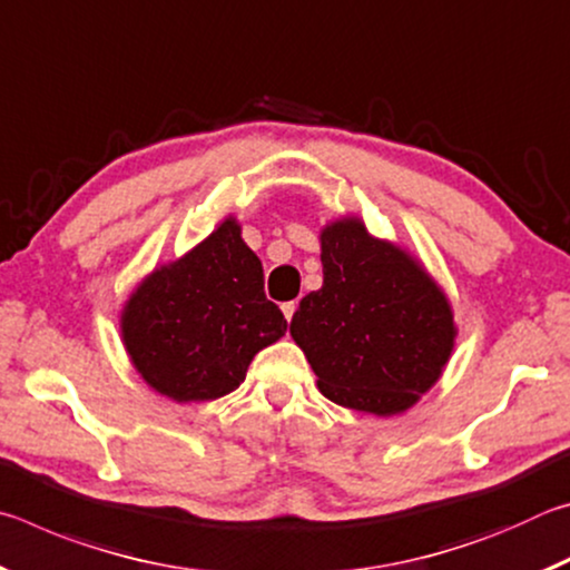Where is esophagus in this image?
Here are the masks:
<instances>
[{"mask_svg":"<svg viewBox=\"0 0 570 570\" xmlns=\"http://www.w3.org/2000/svg\"><path fill=\"white\" fill-rule=\"evenodd\" d=\"M282 312H284V316H286V322H292V316H294V312H296V302L282 304Z\"/></svg>","mask_w":570,"mask_h":570,"instance_id":"1","label":"esophagus"}]
</instances>
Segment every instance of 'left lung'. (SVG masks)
I'll return each instance as SVG.
<instances>
[{"label":"left lung","instance_id":"obj_1","mask_svg":"<svg viewBox=\"0 0 570 570\" xmlns=\"http://www.w3.org/2000/svg\"><path fill=\"white\" fill-rule=\"evenodd\" d=\"M324 284L292 320L294 342L326 400L392 417L442 377L458 326L448 296L417 258L374 238L356 216L322 228Z\"/></svg>","mask_w":570,"mask_h":570}]
</instances>
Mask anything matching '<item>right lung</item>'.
Segmentation results:
<instances>
[{
	"instance_id": "add662e5",
	"label": "right lung",
	"mask_w": 570,
	"mask_h": 570,
	"mask_svg": "<svg viewBox=\"0 0 570 570\" xmlns=\"http://www.w3.org/2000/svg\"><path fill=\"white\" fill-rule=\"evenodd\" d=\"M286 320L264 294V266L234 216L176 262L156 266L120 312L135 372L173 402H208L234 392Z\"/></svg>"
}]
</instances>
